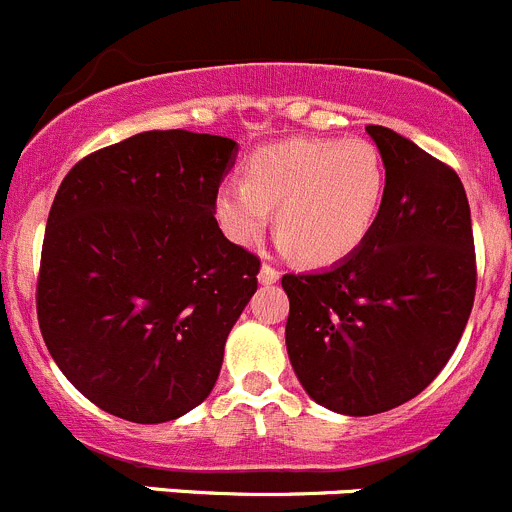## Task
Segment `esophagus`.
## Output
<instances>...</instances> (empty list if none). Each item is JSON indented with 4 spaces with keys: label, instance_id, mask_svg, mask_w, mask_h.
Instances as JSON below:
<instances>
[{
    "label": "esophagus",
    "instance_id": "1",
    "mask_svg": "<svg viewBox=\"0 0 512 512\" xmlns=\"http://www.w3.org/2000/svg\"><path fill=\"white\" fill-rule=\"evenodd\" d=\"M279 269H274V266H271V264H264V266H261V271H259V281H261V284H266V286H269V284H276V281H279Z\"/></svg>",
    "mask_w": 512,
    "mask_h": 512
}]
</instances>
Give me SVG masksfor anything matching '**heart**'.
I'll return each mask as SVG.
<instances>
[{
	"instance_id": "b5f03b06",
	"label": "heart",
	"mask_w": 512,
	"mask_h": 512,
	"mask_svg": "<svg viewBox=\"0 0 512 512\" xmlns=\"http://www.w3.org/2000/svg\"><path fill=\"white\" fill-rule=\"evenodd\" d=\"M387 193V168L364 138H294L248 158L243 183L221 186L216 213L233 243L253 246L271 208L281 246L311 264H337L369 238Z\"/></svg>"
}]
</instances>
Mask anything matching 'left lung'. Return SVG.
<instances>
[{
  "mask_svg": "<svg viewBox=\"0 0 512 512\" xmlns=\"http://www.w3.org/2000/svg\"><path fill=\"white\" fill-rule=\"evenodd\" d=\"M387 168L367 241L319 274H284L286 349L311 399L352 417L405 405L455 352L478 266L455 170L412 140L367 125Z\"/></svg>",
  "mask_w": 512,
  "mask_h": 512,
  "instance_id": "1",
  "label": "left lung"
}]
</instances>
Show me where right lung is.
<instances>
[{"label": "right lung", "mask_w": 512, "mask_h": 512, "mask_svg": "<svg viewBox=\"0 0 512 512\" xmlns=\"http://www.w3.org/2000/svg\"><path fill=\"white\" fill-rule=\"evenodd\" d=\"M236 150L221 135L148 130L85 155L52 201L37 276L42 339L110 415L158 425L216 384L261 269L213 216Z\"/></svg>", "instance_id": "add662e5"}]
</instances>
